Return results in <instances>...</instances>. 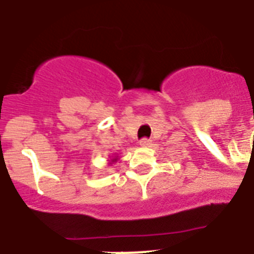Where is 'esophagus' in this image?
<instances>
[{
    "label": "esophagus",
    "mask_w": 254,
    "mask_h": 254,
    "mask_svg": "<svg viewBox=\"0 0 254 254\" xmlns=\"http://www.w3.org/2000/svg\"><path fill=\"white\" fill-rule=\"evenodd\" d=\"M139 144L142 147H151L152 146V140L148 139V138H143V139L139 140Z\"/></svg>",
    "instance_id": "1"
}]
</instances>
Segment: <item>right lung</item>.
I'll return each mask as SVG.
<instances>
[{
	"instance_id": "1",
	"label": "right lung",
	"mask_w": 254,
	"mask_h": 254,
	"mask_svg": "<svg viewBox=\"0 0 254 254\" xmlns=\"http://www.w3.org/2000/svg\"><path fill=\"white\" fill-rule=\"evenodd\" d=\"M117 159H119V157H114V159H112V160H111V163H116V160ZM110 163V164H111Z\"/></svg>"
}]
</instances>
